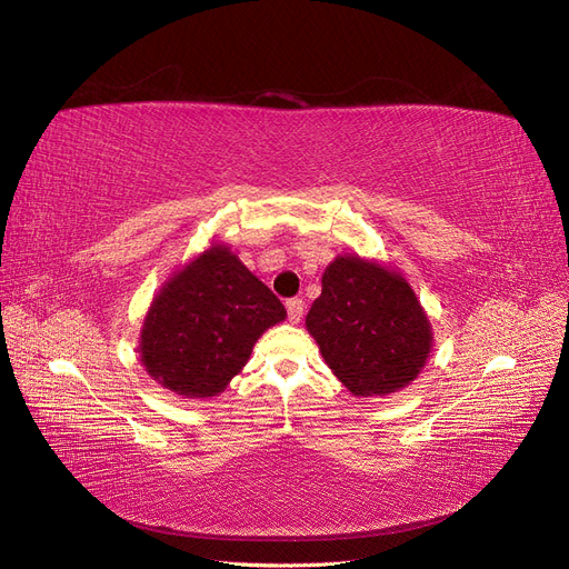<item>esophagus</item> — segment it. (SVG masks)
<instances>
[{
    "label": "esophagus",
    "mask_w": 569,
    "mask_h": 569,
    "mask_svg": "<svg viewBox=\"0 0 569 569\" xmlns=\"http://www.w3.org/2000/svg\"><path fill=\"white\" fill-rule=\"evenodd\" d=\"M286 311H288V320H290L292 325H297V322L302 320V316H305V302L297 300V297H295V300H288V302H286Z\"/></svg>",
    "instance_id": "1"
}]
</instances>
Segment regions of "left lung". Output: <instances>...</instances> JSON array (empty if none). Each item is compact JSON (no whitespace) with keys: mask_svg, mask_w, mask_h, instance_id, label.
Masks as SVG:
<instances>
[{"mask_svg":"<svg viewBox=\"0 0 569 569\" xmlns=\"http://www.w3.org/2000/svg\"><path fill=\"white\" fill-rule=\"evenodd\" d=\"M307 330L325 365L355 397L403 390L433 350L429 313L401 269L355 251L325 267Z\"/></svg>","mask_w":569,"mask_h":569,"instance_id":"obj_1","label":"left lung"}]
</instances>
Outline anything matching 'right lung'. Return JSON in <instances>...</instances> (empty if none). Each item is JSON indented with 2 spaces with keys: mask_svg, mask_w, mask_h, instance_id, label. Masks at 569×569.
<instances>
[{
  "mask_svg": "<svg viewBox=\"0 0 569 569\" xmlns=\"http://www.w3.org/2000/svg\"><path fill=\"white\" fill-rule=\"evenodd\" d=\"M286 309L223 242L177 267L149 305L138 355L147 376L182 399H212L249 362Z\"/></svg>",
  "mask_w": 569,
  "mask_h": 569,
  "instance_id": "add662e5",
  "label": "right lung"
}]
</instances>
